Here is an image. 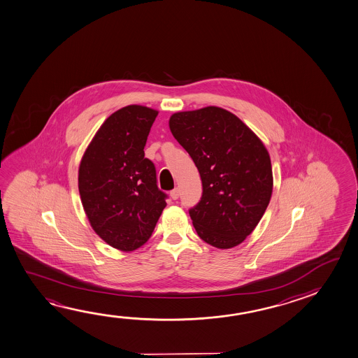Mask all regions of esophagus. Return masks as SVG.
I'll use <instances>...</instances> for the list:
<instances>
[{
  "label": "esophagus",
  "instance_id": "1",
  "mask_svg": "<svg viewBox=\"0 0 358 358\" xmlns=\"http://www.w3.org/2000/svg\"><path fill=\"white\" fill-rule=\"evenodd\" d=\"M171 197L173 199H177L180 197V189L178 188H173L172 191H171Z\"/></svg>",
  "mask_w": 358,
  "mask_h": 358
}]
</instances>
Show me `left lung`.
Listing matches in <instances>:
<instances>
[{"mask_svg": "<svg viewBox=\"0 0 358 358\" xmlns=\"http://www.w3.org/2000/svg\"><path fill=\"white\" fill-rule=\"evenodd\" d=\"M170 129L202 181V196L189 208L201 240L217 248L240 245L264 216L272 194L270 155L234 113L210 106L177 112Z\"/></svg>", "mask_w": 358, "mask_h": 358, "instance_id": "obj_1", "label": "left lung"}]
</instances>
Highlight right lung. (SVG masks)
Listing matches in <instances>:
<instances>
[{"instance_id": "add662e5", "label": "right lung", "mask_w": 358, "mask_h": 358, "mask_svg": "<svg viewBox=\"0 0 358 358\" xmlns=\"http://www.w3.org/2000/svg\"><path fill=\"white\" fill-rule=\"evenodd\" d=\"M159 112L131 105L112 113L90 143L78 170V189L92 229L110 246L145 245L166 207L156 167L145 157Z\"/></svg>"}]
</instances>
